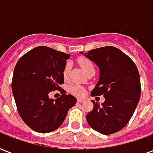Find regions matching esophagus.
Segmentation results:
<instances>
[{
	"label": "esophagus",
	"mask_w": 153,
	"mask_h": 153,
	"mask_svg": "<svg viewBox=\"0 0 153 153\" xmlns=\"http://www.w3.org/2000/svg\"><path fill=\"white\" fill-rule=\"evenodd\" d=\"M77 102H84V99H83V98H78V99H77Z\"/></svg>",
	"instance_id": "esophagus-1"
}]
</instances>
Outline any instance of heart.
<instances>
[{
	"instance_id": "obj_1",
	"label": "heart",
	"mask_w": 153,
	"mask_h": 153,
	"mask_svg": "<svg viewBox=\"0 0 153 153\" xmlns=\"http://www.w3.org/2000/svg\"><path fill=\"white\" fill-rule=\"evenodd\" d=\"M78 63L79 64V65L82 67L85 72H88V70H91V69H94V66H93L92 61L90 60H88V58H85V57H79L78 58ZM70 64H66L63 70V76L65 78V79H67L69 78V75H70ZM69 91H70V93H72L73 95L77 97H82L85 94V89L84 88H83L82 86H80L79 84H72L69 87Z\"/></svg>"
}]
</instances>
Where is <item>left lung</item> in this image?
Listing matches in <instances>:
<instances>
[{
    "label": "left lung",
    "mask_w": 153,
    "mask_h": 153,
    "mask_svg": "<svg viewBox=\"0 0 153 153\" xmlns=\"http://www.w3.org/2000/svg\"><path fill=\"white\" fill-rule=\"evenodd\" d=\"M85 56L100 69L99 81L91 96L103 95L105 98L102 106L92 100L93 109L88 113L87 121L98 133L115 134L128 124L140 99L138 70L134 62L116 47L93 49Z\"/></svg>",
    "instance_id": "1"
}]
</instances>
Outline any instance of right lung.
Masks as SVG:
<instances>
[{"label": "right lung", "instance_id": "1", "mask_svg": "<svg viewBox=\"0 0 153 153\" xmlns=\"http://www.w3.org/2000/svg\"><path fill=\"white\" fill-rule=\"evenodd\" d=\"M70 55L41 46L19 58L12 78V92L18 112L33 130L49 133L62 125L77 99L65 94L63 70ZM58 90L62 95L55 101L48 94Z\"/></svg>", "mask_w": 153, "mask_h": 153}]
</instances>
